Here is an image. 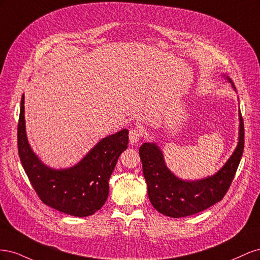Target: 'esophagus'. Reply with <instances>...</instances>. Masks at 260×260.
<instances>
[{
  "label": "esophagus",
  "mask_w": 260,
  "mask_h": 260,
  "mask_svg": "<svg viewBox=\"0 0 260 260\" xmlns=\"http://www.w3.org/2000/svg\"><path fill=\"white\" fill-rule=\"evenodd\" d=\"M143 133L140 129H131L129 131V141L131 144H137L142 138Z\"/></svg>",
  "instance_id": "obj_1"
}]
</instances>
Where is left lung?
<instances>
[{"label": "left lung", "mask_w": 260, "mask_h": 260, "mask_svg": "<svg viewBox=\"0 0 260 260\" xmlns=\"http://www.w3.org/2000/svg\"><path fill=\"white\" fill-rule=\"evenodd\" d=\"M234 88L230 78H228ZM235 89V88H234ZM244 151V122L240 113L239 144L216 175L198 181L178 179L166 167L156 144L144 143L139 149L149 201L156 210L172 218L186 217L209 208L223 199L234 179Z\"/></svg>", "instance_id": "1"}]
</instances>
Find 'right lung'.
Returning a JSON list of instances; mask_svg holds the SVG:
<instances>
[{
	"label": "right lung",
	"mask_w": 260,
	"mask_h": 260,
	"mask_svg": "<svg viewBox=\"0 0 260 260\" xmlns=\"http://www.w3.org/2000/svg\"><path fill=\"white\" fill-rule=\"evenodd\" d=\"M25 98H21L17 128L18 155L39 199L54 209L86 217L101 209L108 198V180L120 154L128 147L129 131L123 129L101 140L76 166L55 170L46 167L30 148L25 128Z\"/></svg>",
	"instance_id": "obj_1"
}]
</instances>
